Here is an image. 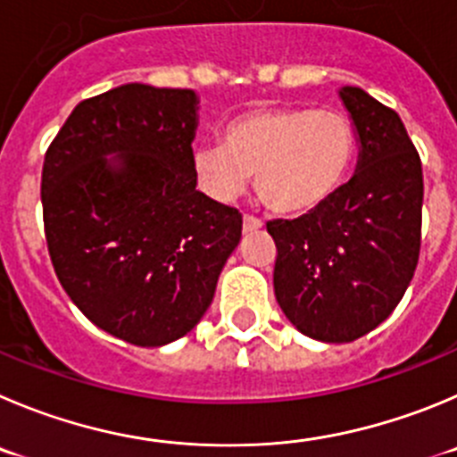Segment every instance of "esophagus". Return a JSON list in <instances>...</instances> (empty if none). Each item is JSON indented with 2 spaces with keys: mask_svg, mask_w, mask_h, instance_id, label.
I'll list each match as a JSON object with an SVG mask.
<instances>
[{
  "mask_svg": "<svg viewBox=\"0 0 457 457\" xmlns=\"http://www.w3.org/2000/svg\"><path fill=\"white\" fill-rule=\"evenodd\" d=\"M262 228H263V223L259 219H254V216H243V232L245 234L259 232Z\"/></svg>",
  "mask_w": 457,
  "mask_h": 457,
  "instance_id": "obj_1",
  "label": "esophagus"
}]
</instances>
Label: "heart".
Returning <instances> with one entry per match:
<instances>
[{
  "mask_svg": "<svg viewBox=\"0 0 457 457\" xmlns=\"http://www.w3.org/2000/svg\"><path fill=\"white\" fill-rule=\"evenodd\" d=\"M356 160V135L345 114L313 108H259L234 117L223 144L195 146L191 164L200 189L229 203L257 176L270 212L302 216L329 203Z\"/></svg>",
  "mask_w": 457,
  "mask_h": 457,
  "instance_id": "b5f03b06",
  "label": "heart"
}]
</instances>
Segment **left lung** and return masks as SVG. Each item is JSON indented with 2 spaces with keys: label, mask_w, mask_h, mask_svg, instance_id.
Listing matches in <instances>:
<instances>
[{
  "label": "left lung",
  "mask_w": 457,
  "mask_h": 457,
  "mask_svg": "<svg viewBox=\"0 0 457 457\" xmlns=\"http://www.w3.org/2000/svg\"><path fill=\"white\" fill-rule=\"evenodd\" d=\"M358 142L353 176L315 212L270 220L277 304L300 334L352 343L402 302L420 259L421 162L395 110L338 89Z\"/></svg>",
  "instance_id": "left-lung-1"
}]
</instances>
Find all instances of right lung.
<instances>
[{"label":"right lung","instance_id":"add662e5","mask_svg":"<svg viewBox=\"0 0 457 457\" xmlns=\"http://www.w3.org/2000/svg\"><path fill=\"white\" fill-rule=\"evenodd\" d=\"M198 94L128 83L80 101L42 166V212L62 288L137 347L189 334L214 300L243 219L195 189Z\"/></svg>","mask_w":457,"mask_h":457}]
</instances>
